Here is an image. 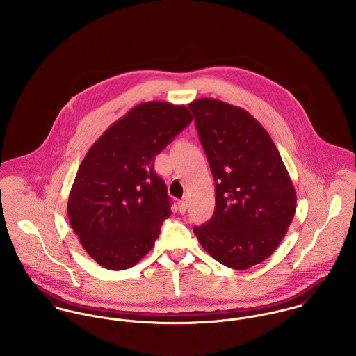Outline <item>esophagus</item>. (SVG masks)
Returning a JSON list of instances; mask_svg holds the SVG:
<instances>
[{
    "mask_svg": "<svg viewBox=\"0 0 356 356\" xmlns=\"http://www.w3.org/2000/svg\"><path fill=\"white\" fill-rule=\"evenodd\" d=\"M178 208H179V212H181V213H185V212H186V209H188V202H186V199H184V200H181V202L178 203Z\"/></svg>",
    "mask_w": 356,
    "mask_h": 356,
    "instance_id": "1",
    "label": "esophagus"
}]
</instances>
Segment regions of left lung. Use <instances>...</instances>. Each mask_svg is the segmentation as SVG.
I'll return each mask as SVG.
<instances>
[{
    "mask_svg": "<svg viewBox=\"0 0 356 356\" xmlns=\"http://www.w3.org/2000/svg\"><path fill=\"white\" fill-rule=\"evenodd\" d=\"M189 108L215 181L213 215L193 232L215 260L247 270L285 237L296 211L292 179L250 112L215 99L195 100Z\"/></svg>",
    "mask_w": 356,
    "mask_h": 356,
    "instance_id": "obj_1",
    "label": "left lung"
}]
</instances>
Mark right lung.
Listing matches in <instances>:
<instances>
[{"label":"right lung","mask_w":356,"mask_h":356,"mask_svg":"<svg viewBox=\"0 0 356 356\" xmlns=\"http://www.w3.org/2000/svg\"><path fill=\"white\" fill-rule=\"evenodd\" d=\"M193 116L185 105L138 104L116 120L82 160L68 218L85 251L108 270H126L153 248L171 199L153 164Z\"/></svg>","instance_id":"1"}]
</instances>
